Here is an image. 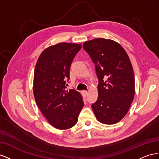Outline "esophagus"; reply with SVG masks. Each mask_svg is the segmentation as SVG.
Masks as SVG:
<instances>
[{
    "mask_svg": "<svg viewBox=\"0 0 159 159\" xmlns=\"http://www.w3.org/2000/svg\"><path fill=\"white\" fill-rule=\"evenodd\" d=\"M87 93H88V92L87 91V90H83V91H82V94H83L84 97H86V96H87Z\"/></svg>",
    "mask_w": 159,
    "mask_h": 159,
    "instance_id": "34e87169",
    "label": "esophagus"
}]
</instances>
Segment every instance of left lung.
<instances>
[{
	"label": "left lung",
	"mask_w": 159,
	"mask_h": 159,
	"mask_svg": "<svg viewBox=\"0 0 159 159\" xmlns=\"http://www.w3.org/2000/svg\"><path fill=\"white\" fill-rule=\"evenodd\" d=\"M94 63L98 79V99L92 105L97 120L113 125L124 118L133 102L134 76L127 53L114 40L95 39L83 43Z\"/></svg>",
	"instance_id": "obj_1"
}]
</instances>
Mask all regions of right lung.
Returning <instances> with one entry per match:
<instances>
[{
    "label": "right lung",
    "mask_w": 159,
    "mask_h": 159,
    "mask_svg": "<svg viewBox=\"0 0 159 159\" xmlns=\"http://www.w3.org/2000/svg\"><path fill=\"white\" fill-rule=\"evenodd\" d=\"M80 44L61 43L44 49L36 64L33 93L44 116L54 128L75 126L84 106L83 97L74 89L66 90L70 65Z\"/></svg>",
    "instance_id": "add662e5"
}]
</instances>
